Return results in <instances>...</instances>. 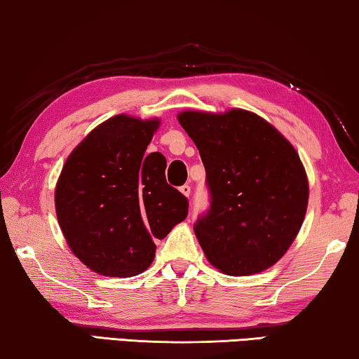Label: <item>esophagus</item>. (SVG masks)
Returning <instances> with one entry per match:
<instances>
[{"mask_svg":"<svg viewBox=\"0 0 359 359\" xmlns=\"http://www.w3.org/2000/svg\"><path fill=\"white\" fill-rule=\"evenodd\" d=\"M179 190H180L182 195H185V196H190V193H191V187H190V185H182Z\"/></svg>","mask_w":359,"mask_h":359,"instance_id":"obj_1","label":"esophagus"}]
</instances>
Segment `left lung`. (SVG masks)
I'll use <instances>...</instances> for the list:
<instances>
[{
    "instance_id": "8db88e82",
    "label": "left lung",
    "mask_w": 359,
    "mask_h": 359,
    "mask_svg": "<svg viewBox=\"0 0 359 359\" xmlns=\"http://www.w3.org/2000/svg\"><path fill=\"white\" fill-rule=\"evenodd\" d=\"M177 119L206 169L210 208L193 230L209 264L233 276L270 269L297 236L309 204L299 153L248 110H187Z\"/></svg>"
}]
</instances>
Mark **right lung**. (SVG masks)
Instances as JSON below:
<instances>
[{
    "label": "right lung",
    "mask_w": 359,
    "mask_h": 359,
    "mask_svg": "<svg viewBox=\"0 0 359 359\" xmlns=\"http://www.w3.org/2000/svg\"><path fill=\"white\" fill-rule=\"evenodd\" d=\"M159 119L116 115L70 153L55 185V212L72 252L95 273L129 278L155 259L189 214V200L166 182V158L145 150Z\"/></svg>",
    "instance_id": "add662e5"
}]
</instances>
